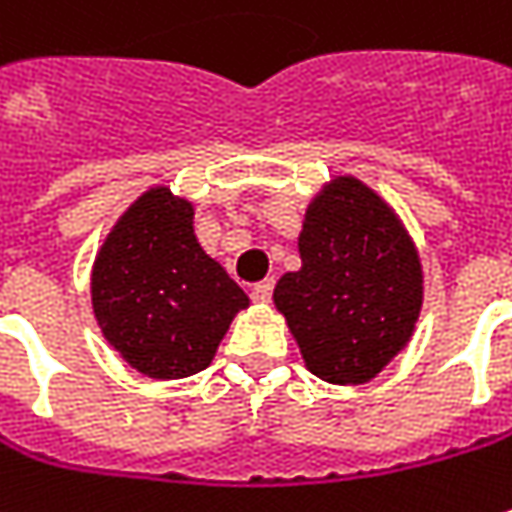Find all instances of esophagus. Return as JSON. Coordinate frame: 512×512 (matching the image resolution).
I'll use <instances>...</instances> for the list:
<instances>
[{
  "instance_id": "34e87169",
  "label": "esophagus",
  "mask_w": 512,
  "mask_h": 512,
  "mask_svg": "<svg viewBox=\"0 0 512 512\" xmlns=\"http://www.w3.org/2000/svg\"><path fill=\"white\" fill-rule=\"evenodd\" d=\"M272 289H275V280H260V283L252 286V298H255L257 303H269V300H272Z\"/></svg>"
}]
</instances>
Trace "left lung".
<instances>
[{"label": "left lung", "instance_id": "1", "mask_svg": "<svg viewBox=\"0 0 512 512\" xmlns=\"http://www.w3.org/2000/svg\"><path fill=\"white\" fill-rule=\"evenodd\" d=\"M300 269L275 286L300 358L326 384L372 381L410 344L424 269L407 226L364 180L341 174L303 214Z\"/></svg>", "mask_w": 512, "mask_h": 512}]
</instances>
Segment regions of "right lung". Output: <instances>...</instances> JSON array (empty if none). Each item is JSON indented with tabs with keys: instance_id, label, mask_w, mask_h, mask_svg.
Instances as JSON below:
<instances>
[{
	"instance_id": "obj_1",
	"label": "right lung",
	"mask_w": 512,
	"mask_h": 512,
	"mask_svg": "<svg viewBox=\"0 0 512 512\" xmlns=\"http://www.w3.org/2000/svg\"><path fill=\"white\" fill-rule=\"evenodd\" d=\"M246 306V292L203 252L191 200L168 186L143 191L94 257L91 309L102 338L154 381L209 367Z\"/></svg>"
}]
</instances>
